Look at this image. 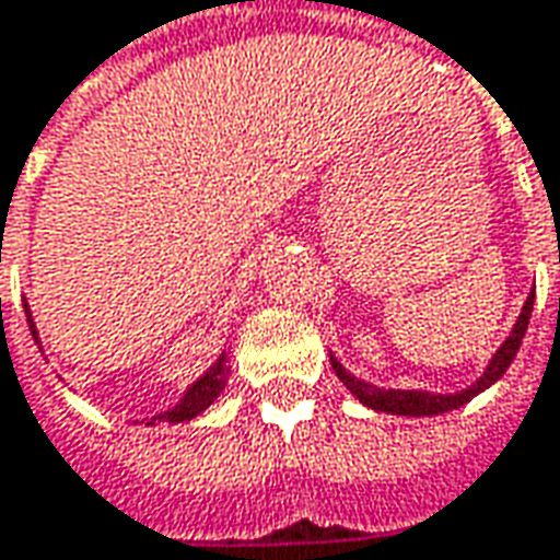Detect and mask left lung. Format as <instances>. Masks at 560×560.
<instances>
[{"label": "left lung", "mask_w": 560, "mask_h": 560, "mask_svg": "<svg viewBox=\"0 0 560 560\" xmlns=\"http://www.w3.org/2000/svg\"><path fill=\"white\" fill-rule=\"evenodd\" d=\"M533 298H536V294L530 291V298H527V303H524V310H521V316H517V322H514V328H511V335L505 338V343L492 353L490 365L483 369V375L477 377L471 387H465V390H455V394H431V390H384V387H375V384H369V381H362V377L350 375V372H347L335 357H331V369H335V375L343 381V387L357 396L362 406H369V409H375V412L409 415V418L453 412V409H458V406L471 402L474 396L483 394L487 387H492L499 377L509 372L511 359L517 357L521 340H524V335H527V325H530Z\"/></svg>", "instance_id": "8db88e82"}]
</instances>
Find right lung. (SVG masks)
I'll return each instance as SVG.
<instances>
[{
	"label": "right lung",
	"instance_id": "1",
	"mask_svg": "<svg viewBox=\"0 0 560 560\" xmlns=\"http://www.w3.org/2000/svg\"><path fill=\"white\" fill-rule=\"evenodd\" d=\"M30 322V331H33V338H36V325H33V318L27 316ZM36 343H39V338H36ZM225 384H229V359H225V353H222L207 372H203L188 390L183 394V399L173 406V409H166V412L154 415L148 424H154V421H170V424H183V421H191V418H198V415L217 399V396L225 390Z\"/></svg>",
	"mask_w": 560,
	"mask_h": 560
}]
</instances>
